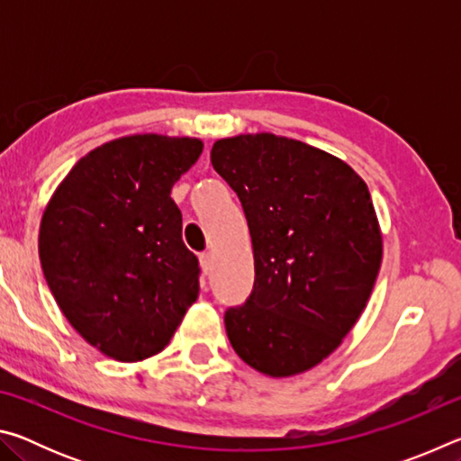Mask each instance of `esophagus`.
<instances>
[{
    "instance_id": "1",
    "label": "esophagus",
    "mask_w": 461,
    "mask_h": 461,
    "mask_svg": "<svg viewBox=\"0 0 461 461\" xmlns=\"http://www.w3.org/2000/svg\"><path fill=\"white\" fill-rule=\"evenodd\" d=\"M199 262H201L203 275H209V272L213 270V254H212V252H203V254H199Z\"/></svg>"
}]
</instances>
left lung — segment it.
Wrapping results in <instances>:
<instances>
[{
  "label": "left lung",
  "instance_id": "left-lung-1",
  "mask_svg": "<svg viewBox=\"0 0 461 461\" xmlns=\"http://www.w3.org/2000/svg\"><path fill=\"white\" fill-rule=\"evenodd\" d=\"M212 165L240 197L254 288L225 311L236 354L272 378L307 372L339 346L368 303L382 231L356 170L285 136L217 140Z\"/></svg>",
  "mask_w": 461,
  "mask_h": 461
}]
</instances>
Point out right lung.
<instances>
[{
  "instance_id": "obj_1",
  "label": "right lung",
  "mask_w": 461,
  "mask_h": 461,
  "mask_svg": "<svg viewBox=\"0 0 461 461\" xmlns=\"http://www.w3.org/2000/svg\"><path fill=\"white\" fill-rule=\"evenodd\" d=\"M203 152L197 138L136 134L85 154L52 193L38 254L62 315L118 362L162 352L199 296L173 185Z\"/></svg>"
}]
</instances>
